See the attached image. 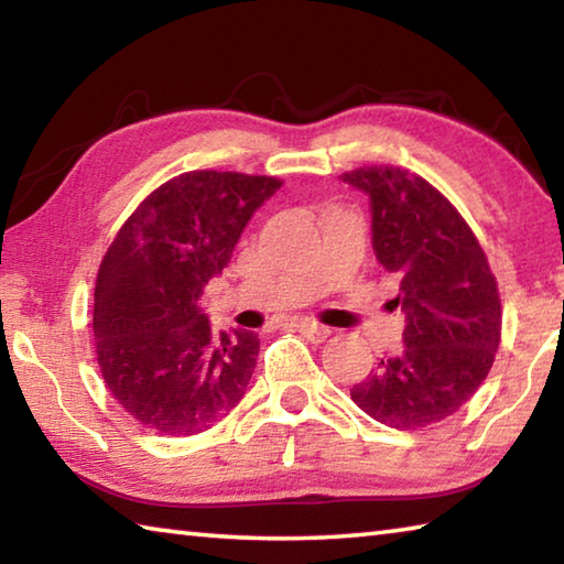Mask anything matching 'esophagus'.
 <instances>
[{
    "label": "esophagus",
    "mask_w": 564,
    "mask_h": 564,
    "mask_svg": "<svg viewBox=\"0 0 564 564\" xmlns=\"http://www.w3.org/2000/svg\"><path fill=\"white\" fill-rule=\"evenodd\" d=\"M295 328H299L303 338H308L313 343H321L330 336V330L326 326H318V323H311V321H299V326Z\"/></svg>",
    "instance_id": "1"
}]
</instances>
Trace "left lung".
<instances>
[{
  "instance_id": "1",
  "label": "left lung",
  "mask_w": 564,
  "mask_h": 564,
  "mask_svg": "<svg viewBox=\"0 0 564 564\" xmlns=\"http://www.w3.org/2000/svg\"><path fill=\"white\" fill-rule=\"evenodd\" d=\"M366 191L373 248L398 281L405 313L398 356L380 358L350 398L398 431L457 413L488 378L502 333L498 281L460 212L431 181L403 166H360L340 176Z\"/></svg>"
}]
</instances>
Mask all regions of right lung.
Listing matches in <instances>:
<instances>
[{"label": "right lung", "instance_id": "add662e5", "mask_svg": "<svg viewBox=\"0 0 564 564\" xmlns=\"http://www.w3.org/2000/svg\"><path fill=\"white\" fill-rule=\"evenodd\" d=\"M281 186L275 176L186 171L151 191L104 253L94 350L109 393L147 431L204 433L243 398L259 336H214L198 299Z\"/></svg>", "mask_w": 564, "mask_h": 564}]
</instances>
